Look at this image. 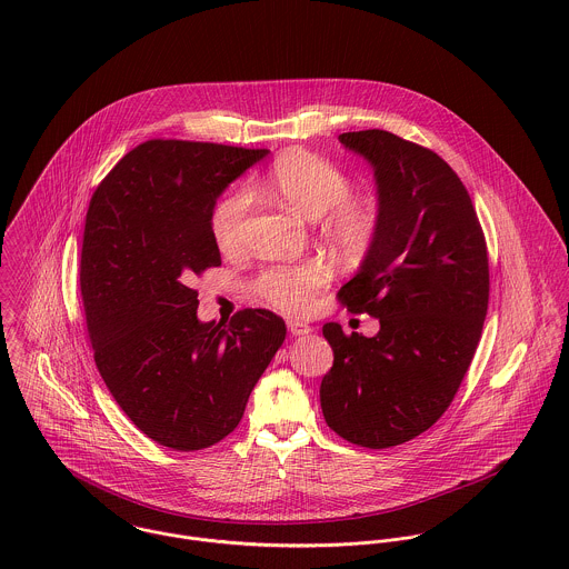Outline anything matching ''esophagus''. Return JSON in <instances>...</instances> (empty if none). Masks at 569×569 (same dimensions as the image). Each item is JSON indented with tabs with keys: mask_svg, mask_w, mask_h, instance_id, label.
<instances>
[{
	"mask_svg": "<svg viewBox=\"0 0 569 569\" xmlns=\"http://www.w3.org/2000/svg\"><path fill=\"white\" fill-rule=\"evenodd\" d=\"M287 326H289V332H291V335H296V337H298V335H309V332H311V326L305 325V322H298V320H289Z\"/></svg>",
	"mask_w": 569,
	"mask_h": 569,
	"instance_id": "34e87169",
	"label": "esophagus"
}]
</instances>
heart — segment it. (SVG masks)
Masks as SVG:
<instances>
[{
  "label": "heart",
  "instance_id": "heart-1",
  "mask_svg": "<svg viewBox=\"0 0 569 569\" xmlns=\"http://www.w3.org/2000/svg\"><path fill=\"white\" fill-rule=\"evenodd\" d=\"M260 188L284 201L307 219H322L326 239L343 256H363L379 234L381 206L377 199L352 192V177L322 156L293 149L269 166ZM253 208L249 186L223 192L210 210V232L223 253H237L247 241V221ZM330 280L322 260L269 264L251 282L253 293L267 305L300 316Z\"/></svg>",
  "mask_w": 569,
  "mask_h": 569
}]
</instances>
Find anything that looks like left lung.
<instances>
[{"label":"left lung","instance_id":"obj_1","mask_svg":"<svg viewBox=\"0 0 569 569\" xmlns=\"http://www.w3.org/2000/svg\"><path fill=\"white\" fill-rule=\"evenodd\" d=\"M339 142L372 163L381 226L337 298L381 328L363 337L325 325L335 359L320 401L337 436L388 449L427 431L471 366L487 318V241L465 183L440 156L381 129Z\"/></svg>","mask_w":569,"mask_h":569}]
</instances>
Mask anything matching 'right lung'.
<instances>
[{
    "instance_id": "1",
    "label": "right lung",
    "mask_w": 569,
    "mask_h": 569,
    "mask_svg": "<svg viewBox=\"0 0 569 569\" xmlns=\"http://www.w3.org/2000/svg\"><path fill=\"white\" fill-rule=\"evenodd\" d=\"M267 153L149 140L89 201L79 282L96 368L133 425L174 451L212 447L237 429L287 335L267 309L199 322L192 289L194 276L221 264L210 232L217 197Z\"/></svg>"
}]
</instances>
